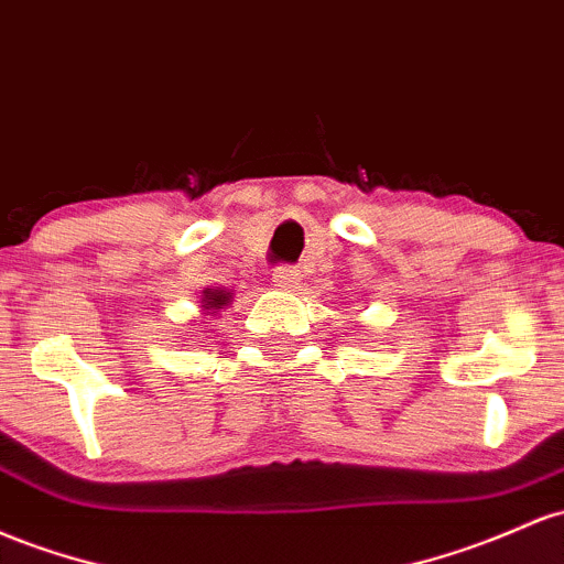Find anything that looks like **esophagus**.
I'll use <instances>...</instances> for the list:
<instances>
[{"instance_id":"esophagus-1","label":"esophagus","mask_w":564,"mask_h":564,"mask_svg":"<svg viewBox=\"0 0 564 564\" xmlns=\"http://www.w3.org/2000/svg\"><path fill=\"white\" fill-rule=\"evenodd\" d=\"M272 286L283 289V292H294L300 286V270L294 264H281V268L272 270Z\"/></svg>"}]
</instances>
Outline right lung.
<instances>
[{
	"mask_svg": "<svg viewBox=\"0 0 564 564\" xmlns=\"http://www.w3.org/2000/svg\"><path fill=\"white\" fill-rule=\"evenodd\" d=\"M206 300H212L208 302L212 307H221V305H227V300H230V296H227L225 292H206Z\"/></svg>",
	"mask_w": 564,
	"mask_h": 564,
	"instance_id": "right-lung-1",
	"label": "right lung"
}]
</instances>
